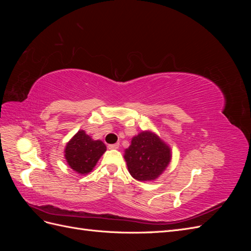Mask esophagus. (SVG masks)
Returning a JSON list of instances; mask_svg holds the SVG:
<instances>
[{"label": "esophagus", "instance_id": "34e87169", "mask_svg": "<svg viewBox=\"0 0 251 251\" xmlns=\"http://www.w3.org/2000/svg\"><path fill=\"white\" fill-rule=\"evenodd\" d=\"M108 148H109L110 150H116V149H118V148H119V144H118V143H115V144H109Z\"/></svg>", "mask_w": 251, "mask_h": 251}]
</instances>
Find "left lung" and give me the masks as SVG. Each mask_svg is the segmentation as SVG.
Instances as JSON below:
<instances>
[{"mask_svg": "<svg viewBox=\"0 0 251 251\" xmlns=\"http://www.w3.org/2000/svg\"><path fill=\"white\" fill-rule=\"evenodd\" d=\"M171 150L151 132H142L132 139L125 151V159L132 177L138 181L156 179L171 161Z\"/></svg>", "mask_w": 251, "mask_h": 251, "instance_id": "1", "label": "left lung"}]
</instances>
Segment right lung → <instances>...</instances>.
<instances>
[{
	"instance_id": "add662e5",
	"label": "right lung",
	"mask_w": 251,
	"mask_h": 251,
	"mask_svg": "<svg viewBox=\"0 0 251 251\" xmlns=\"http://www.w3.org/2000/svg\"><path fill=\"white\" fill-rule=\"evenodd\" d=\"M105 150L102 141L93 140L85 131H78L68 142L65 157L72 170L85 175L93 170Z\"/></svg>"
}]
</instances>
